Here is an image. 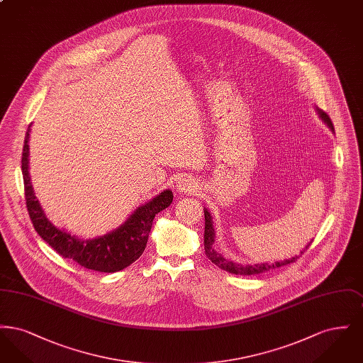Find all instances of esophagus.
<instances>
[{"mask_svg":"<svg viewBox=\"0 0 363 363\" xmlns=\"http://www.w3.org/2000/svg\"><path fill=\"white\" fill-rule=\"evenodd\" d=\"M199 189L197 182L191 177H181L177 182V190L179 193H194Z\"/></svg>","mask_w":363,"mask_h":363,"instance_id":"esophagus-1","label":"esophagus"}]
</instances>
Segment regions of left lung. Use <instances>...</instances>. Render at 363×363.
I'll return each mask as SVG.
<instances>
[{"mask_svg":"<svg viewBox=\"0 0 363 363\" xmlns=\"http://www.w3.org/2000/svg\"><path fill=\"white\" fill-rule=\"evenodd\" d=\"M320 118L323 121L325 122L328 125L330 130H335L333 128V123L330 121L328 114L323 110H320L318 107H315ZM204 216H206V231H204V249H206V255H207L208 259H211L215 265H218L220 269L227 271L230 274H234V275H243V277H247V275H257V274H262V272H267L269 269H275V268H280L283 265H287V264H291L295 259H298L299 256H295L291 259H283V261H275V262H261V264H255V265H242V264H237V262H233L230 259H225L219 252L215 250L213 247V242H215V230H213V225H212V216L211 213L208 212L207 208H204ZM311 246V242L309 245H306V249ZM305 252V250H303ZM301 252V255L303 253Z\"/></svg>","mask_w":363,"mask_h":363,"instance_id":"obj_1","label":"left lung"}]
</instances>
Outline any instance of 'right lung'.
<instances>
[{"instance_id": "add662e5", "label": "right lung", "mask_w": 363, "mask_h": 363, "mask_svg": "<svg viewBox=\"0 0 363 363\" xmlns=\"http://www.w3.org/2000/svg\"><path fill=\"white\" fill-rule=\"evenodd\" d=\"M31 125L27 129L21 156V173L24 181L26 206L35 231L48 242L64 259H73L86 269L98 272H118L129 267L143 255L156 213L173 203V191L163 190L148 203L136 208L118 228L94 240H82L60 230L46 218L39 201L35 197L28 173V140Z\"/></svg>"}]
</instances>
